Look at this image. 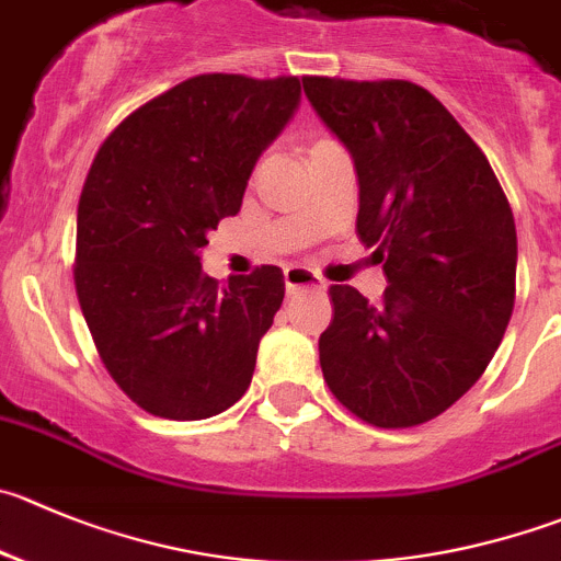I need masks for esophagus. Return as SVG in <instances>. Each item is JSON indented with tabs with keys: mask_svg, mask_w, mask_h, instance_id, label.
<instances>
[{
	"mask_svg": "<svg viewBox=\"0 0 561 561\" xmlns=\"http://www.w3.org/2000/svg\"><path fill=\"white\" fill-rule=\"evenodd\" d=\"M284 280H286V291H289V295H297V291H302V289H311V291L324 289L322 277H319L313 270H308V266H286Z\"/></svg>",
	"mask_w": 561,
	"mask_h": 561,
	"instance_id": "esophagus-1",
	"label": "esophagus"
}]
</instances>
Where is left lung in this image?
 Listing matches in <instances>:
<instances>
[{"mask_svg": "<svg viewBox=\"0 0 561 561\" xmlns=\"http://www.w3.org/2000/svg\"><path fill=\"white\" fill-rule=\"evenodd\" d=\"M302 88L355 162L357 237L388 277L377 306L352 286H330L324 382L369 424H424L482 377L504 339L515 217L482 148L430 90L324 77Z\"/></svg>", "mask_w": 561, "mask_h": 561, "instance_id": "8db88e82", "label": "left lung"}]
</instances>
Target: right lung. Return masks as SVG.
Instances as JSON below:
<instances>
[{
	"label": "right lung",
	"instance_id": "1",
	"mask_svg": "<svg viewBox=\"0 0 561 561\" xmlns=\"http://www.w3.org/2000/svg\"><path fill=\"white\" fill-rule=\"evenodd\" d=\"M297 104V77H192L131 112L90 164L77 297L106 371L148 413L209 419L253 380L284 272L259 266L217 286L201 248L237 215L255 162Z\"/></svg>",
	"mask_w": 561,
	"mask_h": 561
}]
</instances>
